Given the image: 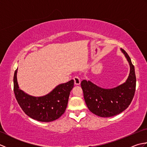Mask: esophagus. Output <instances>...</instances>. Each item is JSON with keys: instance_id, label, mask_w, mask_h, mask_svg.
Returning a JSON list of instances; mask_svg holds the SVG:
<instances>
[{"instance_id": "34e87169", "label": "esophagus", "mask_w": 147, "mask_h": 147, "mask_svg": "<svg viewBox=\"0 0 147 147\" xmlns=\"http://www.w3.org/2000/svg\"><path fill=\"white\" fill-rule=\"evenodd\" d=\"M74 81V83H75L76 85H79L80 83H81V80L79 77L78 76H74L73 78Z\"/></svg>"}]
</instances>
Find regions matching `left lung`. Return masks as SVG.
Segmentation results:
<instances>
[{
	"instance_id": "1",
	"label": "left lung",
	"mask_w": 147,
	"mask_h": 147,
	"mask_svg": "<svg viewBox=\"0 0 147 147\" xmlns=\"http://www.w3.org/2000/svg\"><path fill=\"white\" fill-rule=\"evenodd\" d=\"M129 64V76L124 83L112 88H103L90 81L83 80L81 86L84 98L89 110L102 117H109L120 114L131 102L136 89L135 67L129 56L121 49Z\"/></svg>"
}]
</instances>
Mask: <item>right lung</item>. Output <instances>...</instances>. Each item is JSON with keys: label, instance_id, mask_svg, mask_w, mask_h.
I'll return each mask as SVG.
<instances>
[{"label": "right lung", "instance_id": "1", "mask_svg": "<svg viewBox=\"0 0 147 147\" xmlns=\"http://www.w3.org/2000/svg\"><path fill=\"white\" fill-rule=\"evenodd\" d=\"M18 69L14 75V92L18 103L24 113L33 119L51 122L57 119L64 113L74 80L59 84L48 94L34 96L20 88L17 80Z\"/></svg>", "mask_w": 147, "mask_h": 147}]
</instances>
